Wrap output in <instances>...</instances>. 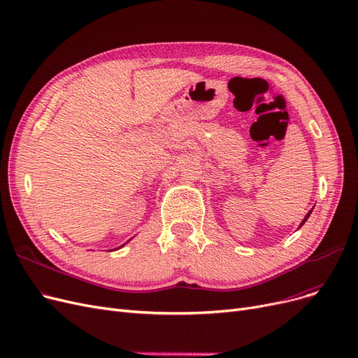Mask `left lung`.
Here are the masks:
<instances>
[{"label": "left lung", "instance_id": "1", "mask_svg": "<svg viewBox=\"0 0 358 358\" xmlns=\"http://www.w3.org/2000/svg\"><path fill=\"white\" fill-rule=\"evenodd\" d=\"M311 211H313V208H311V210H310V211H308V213H307V216H306V217H304V219H303V222H301V224H299V227H301V226H303V224H304V223H306V222H307V219H308V217H310V214H311Z\"/></svg>", "mask_w": 358, "mask_h": 358}]
</instances>
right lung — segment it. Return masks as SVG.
<instances>
[{
  "mask_svg": "<svg viewBox=\"0 0 358 358\" xmlns=\"http://www.w3.org/2000/svg\"><path fill=\"white\" fill-rule=\"evenodd\" d=\"M129 241H131V239H129ZM129 241H127V242H129ZM123 245H126V244H123ZM123 245H120V247H119V248H122V247H123ZM119 248H116V250H119ZM110 251H111V250H110Z\"/></svg>",
  "mask_w": 358,
  "mask_h": 358,
  "instance_id": "1",
  "label": "right lung"
}]
</instances>
